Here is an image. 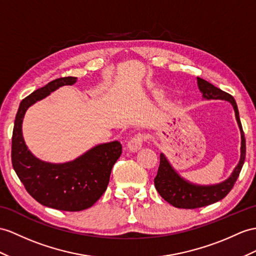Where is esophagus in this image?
<instances>
[{
	"instance_id": "1",
	"label": "esophagus",
	"mask_w": 256,
	"mask_h": 256,
	"mask_svg": "<svg viewBox=\"0 0 256 256\" xmlns=\"http://www.w3.org/2000/svg\"><path fill=\"white\" fill-rule=\"evenodd\" d=\"M144 141H146V136L138 134L128 141L127 146L132 152H136L142 148V144Z\"/></svg>"
}]
</instances>
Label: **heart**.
I'll return each instance as SVG.
<instances>
[{
	"label": "heart",
	"mask_w": 256,
	"mask_h": 256,
	"mask_svg": "<svg viewBox=\"0 0 256 256\" xmlns=\"http://www.w3.org/2000/svg\"><path fill=\"white\" fill-rule=\"evenodd\" d=\"M158 98H163V96H162V94H158Z\"/></svg>",
	"instance_id": "heart-1"
}]
</instances>
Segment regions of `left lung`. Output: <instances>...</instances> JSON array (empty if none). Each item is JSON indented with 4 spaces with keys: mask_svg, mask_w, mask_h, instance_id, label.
<instances>
[{
    "mask_svg": "<svg viewBox=\"0 0 256 256\" xmlns=\"http://www.w3.org/2000/svg\"><path fill=\"white\" fill-rule=\"evenodd\" d=\"M198 79V86L202 92L203 98L206 100H225L232 103L234 110V115L236 122L241 134V154L238 165L236 166L232 175L225 182L217 184L201 186L192 184L188 180L184 179L179 174L174 170L170 162L163 153L160 155V166L158 175L154 178V184L160 196L166 202L172 204V206L178 208H198L208 206L210 204L216 203L222 200L228 193L234 188V186L238 179L242 166L246 160V138L244 132L242 130V124L239 117V110L236 103L232 96L220 90L217 86L210 84L208 81L202 78Z\"/></svg>",
    "mask_w": 256,
    "mask_h": 256,
    "instance_id": "left-lung-1",
    "label": "left lung"
}]
</instances>
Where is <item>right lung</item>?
<instances>
[{
	"label": "right lung",
	"mask_w": 256,
	"mask_h": 256,
	"mask_svg": "<svg viewBox=\"0 0 256 256\" xmlns=\"http://www.w3.org/2000/svg\"><path fill=\"white\" fill-rule=\"evenodd\" d=\"M76 77L55 79L34 91L20 104L12 138V164L27 192L36 201L60 210L78 212L91 208L108 188L112 168L122 154L120 142L103 143L72 162L53 164L36 158L24 143L22 124L28 108Z\"/></svg>",
	"instance_id": "obj_1"
}]
</instances>
